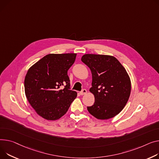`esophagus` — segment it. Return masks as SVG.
Wrapping results in <instances>:
<instances>
[{
    "mask_svg": "<svg viewBox=\"0 0 159 159\" xmlns=\"http://www.w3.org/2000/svg\"><path fill=\"white\" fill-rule=\"evenodd\" d=\"M86 93H87V90H86V89H84L81 92H80V95L86 94Z\"/></svg>",
    "mask_w": 159,
    "mask_h": 159,
    "instance_id": "34e87169",
    "label": "esophagus"
}]
</instances>
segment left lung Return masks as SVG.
I'll return each mask as SVG.
<instances>
[{
  "instance_id": "8db88e82",
  "label": "left lung",
  "mask_w": 159,
  "mask_h": 159,
  "mask_svg": "<svg viewBox=\"0 0 159 159\" xmlns=\"http://www.w3.org/2000/svg\"><path fill=\"white\" fill-rule=\"evenodd\" d=\"M81 61L91 70L94 103L88 111L98 120H108L118 114L127 103L131 81L125 68L112 56L88 54Z\"/></svg>"
}]
</instances>
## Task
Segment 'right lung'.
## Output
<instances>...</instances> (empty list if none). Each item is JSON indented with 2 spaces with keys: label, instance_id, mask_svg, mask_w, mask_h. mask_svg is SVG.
I'll return each mask as SVG.
<instances>
[{
  "label": "right lung",
  "instance_id": "add662e5",
  "mask_svg": "<svg viewBox=\"0 0 159 159\" xmlns=\"http://www.w3.org/2000/svg\"><path fill=\"white\" fill-rule=\"evenodd\" d=\"M77 54H50L28 70L24 80L26 98L41 117L54 121L68 111L77 96L70 89L68 70Z\"/></svg>",
  "mask_w": 159,
  "mask_h": 159
}]
</instances>
